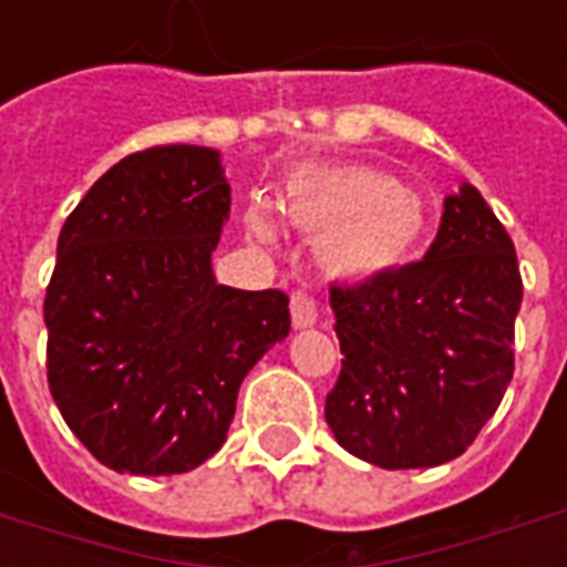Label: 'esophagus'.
I'll return each mask as SVG.
<instances>
[{
  "label": "esophagus",
  "instance_id": "1",
  "mask_svg": "<svg viewBox=\"0 0 567 567\" xmlns=\"http://www.w3.org/2000/svg\"><path fill=\"white\" fill-rule=\"evenodd\" d=\"M291 321L300 331L312 328L319 321V303H316V297L309 295V291H295L291 295Z\"/></svg>",
  "mask_w": 567,
  "mask_h": 567
}]
</instances>
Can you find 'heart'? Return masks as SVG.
Listing matches in <instances>:
<instances>
[{"mask_svg":"<svg viewBox=\"0 0 567 567\" xmlns=\"http://www.w3.org/2000/svg\"><path fill=\"white\" fill-rule=\"evenodd\" d=\"M285 212L307 230H319V258L343 279H377L401 267L425 230L422 199L394 175L346 163L291 175ZM246 224L258 239H276V218L255 203Z\"/></svg>","mask_w":567,"mask_h":567,"instance_id":"b5f03b06","label":"heart"}]
</instances>
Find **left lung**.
<instances>
[{
	"instance_id": "8db88e82",
	"label": "left lung",
	"mask_w": 567,
	"mask_h": 567,
	"mask_svg": "<svg viewBox=\"0 0 567 567\" xmlns=\"http://www.w3.org/2000/svg\"><path fill=\"white\" fill-rule=\"evenodd\" d=\"M519 303L511 236L462 185L425 258L331 288L343 370L324 419L337 443L385 471L458 458L511 385Z\"/></svg>"
}]
</instances>
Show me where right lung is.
<instances>
[{"label":"right lung","mask_w":567,"mask_h":567,"mask_svg":"<svg viewBox=\"0 0 567 567\" xmlns=\"http://www.w3.org/2000/svg\"><path fill=\"white\" fill-rule=\"evenodd\" d=\"M227 218L221 154L161 145L100 175L60 230L48 385L72 434L117 474H187L212 458L248 370L291 331L282 291L215 279Z\"/></svg>","instance_id":"add662e5"}]
</instances>
